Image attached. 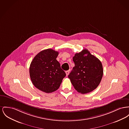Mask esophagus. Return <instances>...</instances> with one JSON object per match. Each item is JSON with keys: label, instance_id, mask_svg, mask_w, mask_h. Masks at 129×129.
<instances>
[{"label": "esophagus", "instance_id": "1", "mask_svg": "<svg viewBox=\"0 0 129 129\" xmlns=\"http://www.w3.org/2000/svg\"><path fill=\"white\" fill-rule=\"evenodd\" d=\"M66 73V76H68L69 74V71H67L65 72Z\"/></svg>", "mask_w": 129, "mask_h": 129}]
</instances>
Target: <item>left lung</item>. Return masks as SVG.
I'll use <instances>...</instances> for the list:
<instances>
[{
    "label": "left lung",
    "mask_w": 129,
    "mask_h": 129,
    "mask_svg": "<svg viewBox=\"0 0 129 129\" xmlns=\"http://www.w3.org/2000/svg\"><path fill=\"white\" fill-rule=\"evenodd\" d=\"M75 66L68 77L76 90L85 94L95 89L103 74L102 63L87 49L76 53L73 57Z\"/></svg>",
    "instance_id": "left-lung-1"
}]
</instances>
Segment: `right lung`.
Returning a JSON list of instances; mask_svg holds the SVG:
<instances>
[{
    "label": "right lung",
    "instance_id": "1",
    "mask_svg": "<svg viewBox=\"0 0 129 129\" xmlns=\"http://www.w3.org/2000/svg\"><path fill=\"white\" fill-rule=\"evenodd\" d=\"M58 52L51 49L38 53L31 62L30 76L34 85L40 91L50 93L57 90L66 73L56 59Z\"/></svg>",
    "mask_w": 129,
    "mask_h": 129
}]
</instances>
